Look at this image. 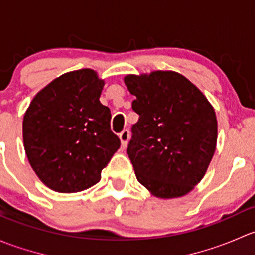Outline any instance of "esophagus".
<instances>
[{"label": "esophagus", "instance_id": "obj_1", "mask_svg": "<svg viewBox=\"0 0 255 255\" xmlns=\"http://www.w3.org/2000/svg\"><path fill=\"white\" fill-rule=\"evenodd\" d=\"M129 137H130V132L128 129H123L122 132L120 133V139H121V143H122L123 148H126V146H127V143H128V140H129Z\"/></svg>", "mask_w": 255, "mask_h": 255}]
</instances>
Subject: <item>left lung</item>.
Segmentation results:
<instances>
[{
    "instance_id": "left-lung-1",
    "label": "left lung",
    "mask_w": 255,
    "mask_h": 255,
    "mask_svg": "<svg viewBox=\"0 0 255 255\" xmlns=\"http://www.w3.org/2000/svg\"><path fill=\"white\" fill-rule=\"evenodd\" d=\"M139 120L127 153L137 180L154 196L189 194L204 177L217 143V118L204 94L181 74L127 75Z\"/></svg>"
}]
</instances>
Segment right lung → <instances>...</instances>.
<instances>
[{
	"label": "right lung",
	"mask_w": 255,
	"mask_h": 255,
	"mask_svg": "<svg viewBox=\"0 0 255 255\" xmlns=\"http://www.w3.org/2000/svg\"><path fill=\"white\" fill-rule=\"evenodd\" d=\"M104 85L91 69L70 71L40 90L24 113L28 161L54 191L71 194L94 186L120 148L111 111L100 102Z\"/></svg>",
	"instance_id": "1"
}]
</instances>
